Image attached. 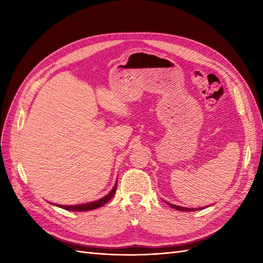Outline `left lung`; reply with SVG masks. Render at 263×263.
Instances as JSON below:
<instances>
[{"instance_id": "left-lung-1", "label": "left lung", "mask_w": 263, "mask_h": 263, "mask_svg": "<svg viewBox=\"0 0 263 263\" xmlns=\"http://www.w3.org/2000/svg\"><path fill=\"white\" fill-rule=\"evenodd\" d=\"M168 203V202H167ZM170 206H172V208H174L176 210H180V211H194V210H198V208H185V206H180V205H175V204H172V203H168ZM203 209V208H199V210Z\"/></svg>"}]
</instances>
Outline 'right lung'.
Segmentation results:
<instances>
[{
	"mask_svg": "<svg viewBox=\"0 0 263 263\" xmlns=\"http://www.w3.org/2000/svg\"><path fill=\"white\" fill-rule=\"evenodd\" d=\"M116 187H117V182L114 185L113 190L107 194L105 195L104 198L99 199L97 201H92V202H88V203H82V204H74V205H62V204H57L60 208H63L65 210H70V211H88V210H93L96 208H99V206L104 205L105 203H107L108 201L113 198V195L115 194L116 191Z\"/></svg>",
	"mask_w": 263,
	"mask_h": 263,
	"instance_id": "right-lung-1",
	"label": "right lung"
}]
</instances>
